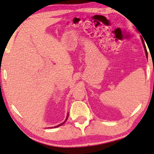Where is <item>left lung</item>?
Listing matches in <instances>:
<instances>
[{
  "instance_id": "8db88e82",
  "label": "left lung",
  "mask_w": 154,
  "mask_h": 154,
  "mask_svg": "<svg viewBox=\"0 0 154 154\" xmlns=\"http://www.w3.org/2000/svg\"><path fill=\"white\" fill-rule=\"evenodd\" d=\"M141 42H142L143 46H144V51H145V53H146V58H147V57H148V53H147V51H146V46H145V44H144V41H143V39H141Z\"/></svg>"
}]
</instances>
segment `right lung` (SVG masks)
Listing matches in <instances>:
<instances>
[{
  "mask_svg": "<svg viewBox=\"0 0 154 154\" xmlns=\"http://www.w3.org/2000/svg\"><path fill=\"white\" fill-rule=\"evenodd\" d=\"M68 116H69V113H67V116L66 120H65L64 122H62V123H60V124H59V125H56V126H55V127H53V128H58V127H60V126H61V125H63V124H64V123H65V122L67 121V118H68Z\"/></svg>",
  "mask_w": 154,
  "mask_h": 154,
  "instance_id": "1",
  "label": "right lung"
}]
</instances>
